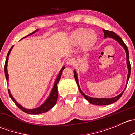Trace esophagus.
Masks as SVG:
<instances>
[{
    "mask_svg": "<svg viewBox=\"0 0 135 135\" xmlns=\"http://www.w3.org/2000/svg\"><path fill=\"white\" fill-rule=\"evenodd\" d=\"M74 59H73V58H69V59L66 60V65H69V66H70V65H73V64H74Z\"/></svg>",
    "mask_w": 135,
    "mask_h": 135,
    "instance_id": "34e87169",
    "label": "esophagus"
}]
</instances>
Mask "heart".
Listing matches in <instances>:
<instances>
[{"label": "heart", "mask_w": 135, "mask_h": 135, "mask_svg": "<svg viewBox=\"0 0 135 135\" xmlns=\"http://www.w3.org/2000/svg\"><path fill=\"white\" fill-rule=\"evenodd\" d=\"M97 40V35L93 30L79 28L73 31L70 35V41L74 46L81 45L83 50H89Z\"/></svg>", "instance_id": "heart-1"}]
</instances>
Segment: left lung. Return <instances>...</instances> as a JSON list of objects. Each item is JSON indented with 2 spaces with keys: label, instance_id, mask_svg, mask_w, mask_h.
Returning <instances> with one entry per match:
<instances>
[{
  "label": "left lung",
  "instance_id": "left-lung-1",
  "mask_svg": "<svg viewBox=\"0 0 135 135\" xmlns=\"http://www.w3.org/2000/svg\"><path fill=\"white\" fill-rule=\"evenodd\" d=\"M103 32H104V38H112L114 40H115V41H117L122 47H123V49L126 51V58H127V67L128 69V74L127 77V81H126V88H125L124 90L120 94H119L117 96L114 97H111V98H95V97H91L88 96V95H85L84 92L81 91V89H80V85H79V81H78V74L76 73V70H74V78H75L76 83H77L78 87V89L80 90V93H81V95L85 97V99L86 100H88L91 104H95V105H99V106H103V105H108V104H110L112 103H114V102L117 101L119 98L122 97V95H123V92H124L125 89H126L128 81H129V77H130L131 74V65L130 62H129V51H128V48L127 47V46L125 44V43L123 42L122 39L118 36V35L115 33V32H112V31H107V30L103 29Z\"/></svg>",
  "mask_w": 135,
  "mask_h": 135
}]
</instances>
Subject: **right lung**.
<instances>
[{
    "mask_svg": "<svg viewBox=\"0 0 135 135\" xmlns=\"http://www.w3.org/2000/svg\"><path fill=\"white\" fill-rule=\"evenodd\" d=\"M38 31V29H36V31H34L33 32L29 34V35H28L27 36H25L24 38L27 37L28 36H30V35H32V34H35V32H37ZM13 47V46H12V47L10 48V50H9L8 53V54H7V57H6V62H5L4 73H5V76H6V79L8 81V80H9V75H8V70H7L8 62V57H9V54H10V52H11V51H12ZM65 66H63L62 67V69H61V70L59 71V74H58L57 76L56 79H55V82H54V87H53L52 89H51V92H50V95H49L48 97L46 99V100L44 102L43 104H42V105H40V107H37V108H33V109H28V108H25V107H22L21 104H19V103H17L16 100H15V99L13 97V96H12V94H11L10 90L8 89V93H9V97H10V98L12 99V100L14 102V103L16 104V106H17V107H18L20 110H21L22 111H23L24 112L27 113V114L36 115V114H42V113L47 112L48 110H50L51 108H52L53 107L55 106V104H56V103H57V98H58L57 84H58V82L59 81L60 78H61V74H62V70L65 69Z\"/></svg>",
    "mask_w": 135,
    "mask_h": 135,
    "instance_id": "1",
    "label": "right lung"
}]
</instances>
